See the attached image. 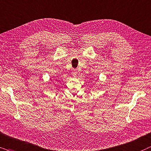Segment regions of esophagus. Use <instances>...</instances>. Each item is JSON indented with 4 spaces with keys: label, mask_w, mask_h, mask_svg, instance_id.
<instances>
[{
    "label": "esophagus",
    "mask_w": 151,
    "mask_h": 151,
    "mask_svg": "<svg viewBox=\"0 0 151 151\" xmlns=\"http://www.w3.org/2000/svg\"><path fill=\"white\" fill-rule=\"evenodd\" d=\"M72 76H73V77H77V70H72Z\"/></svg>",
    "instance_id": "1"
}]
</instances>
